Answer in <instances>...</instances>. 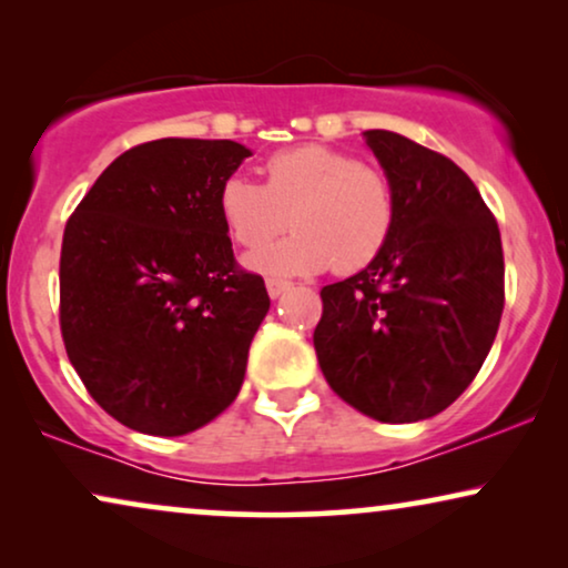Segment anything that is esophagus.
Instances as JSON below:
<instances>
[{"label": "esophagus", "instance_id": "34e87169", "mask_svg": "<svg viewBox=\"0 0 568 568\" xmlns=\"http://www.w3.org/2000/svg\"><path fill=\"white\" fill-rule=\"evenodd\" d=\"M266 290H268V297L276 300L290 290V282H284V278H266Z\"/></svg>", "mask_w": 568, "mask_h": 568}]
</instances>
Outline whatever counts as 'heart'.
<instances>
[{
    "mask_svg": "<svg viewBox=\"0 0 568 568\" xmlns=\"http://www.w3.org/2000/svg\"><path fill=\"white\" fill-rule=\"evenodd\" d=\"M266 183L230 175L220 185L224 227L240 245L268 243L247 266L271 276H313L325 268L354 274L385 251L395 227L393 185L377 168L323 144H300L263 162Z\"/></svg>",
    "mask_w": 568,
    "mask_h": 568,
    "instance_id": "b5f03b06",
    "label": "heart"
}]
</instances>
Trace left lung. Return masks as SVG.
Listing matches in <instances>:
<instances>
[{
  "instance_id": "left-lung-1",
  "label": "left lung",
  "mask_w": 568,
  "mask_h": 568,
  "mask_svg": "<svg viewBox=\"0 0 568 568\" xmlns=\"http://www.w3.org/2000/svg\"><path fill=\"white\" fill-rule=\"evenodd\" d=\"M395 196L385 251L321 290L313 333L333 393L364 416L410 424L460 398L491 352L504 310L499 224L445 154L364 131Z\"/></svg>"
}]
</instances>
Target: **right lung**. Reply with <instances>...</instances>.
<instances>
[{"label": "right lung", "instance_id": "1", "mask_svg": "<svg viewBox=\"0 0 568 568\" xmlns=\"http://www.w3.org/2000/svg\"><path fill=\"white\" fill-rule=\"evenodd\" d=\"M251 158L230 139H158L103 170L59 263L67 356L105 414L154 437L196 432L237 398L268 313L237 266L220 185Z\"/></svg>", "mask_w": 568, "mask_h": 568}]
</instances>
